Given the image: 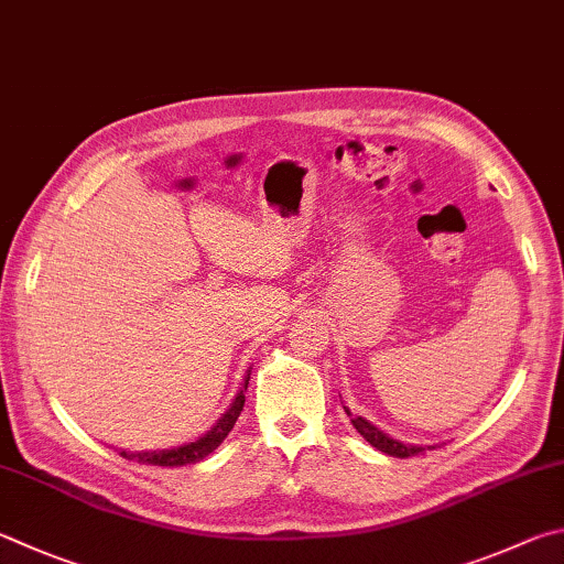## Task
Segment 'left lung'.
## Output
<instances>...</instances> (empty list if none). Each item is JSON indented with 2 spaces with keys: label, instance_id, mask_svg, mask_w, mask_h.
<instances>
[{
  "label": "left lung",
  "instance_id": "8db88e82",
  "mask_svg": "<svg viewBox=\"0 0 564 564\" xmlns=\"http://www.w3.org/2000/svg\"><path fill=\"white\" fill-rule=\"evenodd\" d=\"M352 422V426L357 429V432H360L367 442H370L377 452H382V454H387V456H397V458H409V456H414V454H419V452H424L422 446H406V444H402V442H397V438H389L384 432H380V429L377 426H372L370 422H367V419H362V416H352L350 419Z\"/></svg>",
  "mask_w": 564,
  "mask_h": 564
}]
</instances>
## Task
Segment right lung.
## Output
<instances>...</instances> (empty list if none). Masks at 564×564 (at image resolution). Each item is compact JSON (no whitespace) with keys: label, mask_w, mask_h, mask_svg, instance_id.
Returning <instances> with one entry per match:
<instances>
[{"label":"right lung","mask_w":564,"mask_h":564,"mask_svg":"<svg viewBox=\"0 0 564 564\" xmlns=\"http://www.w3.org/2000/svg\"><path fill=\"white\" fill-rule=\"evenodd\" d=\"M249 384V377L247 382H243V389ZM243 402H247V397L243 392L237 394L234 399V404L229 406V412L224 414L217 424L212 426V432L204 434L197 442H192L187 446H180V448H170V452H145V454H130V452H120L122 458L128 460H142V464H152V466H187V464H197L204 456H209L214 448H217L224 438L229 436V432L237 424V419L243 409Z\"/></svg>","instance_id":"1"}]
</instances>
